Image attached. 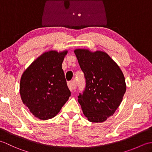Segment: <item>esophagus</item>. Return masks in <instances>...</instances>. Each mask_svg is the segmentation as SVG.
Segmentation results:
<instances>
[{"instance_id":"1","label":"esophagus","mask_w":152,"mask_h":152,"mask_svg":"<svg viewBox=\"0 0 152 152\" xmlns=\"http://www.w3.org/2000/svg\"><path fill=\"white\" fill-rule=\"evenodd\" d=\"M67 85H68V87H69V88L71 91H72L73 90L75 89L76 88V83L74 82H69L67 83Z\"/></svg>"}]
</instances>
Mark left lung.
I'll use <instances>...</instances> for the list:
<instances>
[{
    "label": "left lung",
    "instance_id": "left-lung-1",
    "mask_svg": "<svg viewBox=\"0 0 152 152\" xmlns=\"http://www.w3.org/2000/svg\"><path fill=\"white\" fill-rule=\"evenodd\" d=\"M74 53L84 73L86 87L78 101L88 121H105L120 105L126 83L120 68L102 51L76 49Z\"/></svg>",
    "mask_w": 152,
    "mask_h": 152
}]
</instances>
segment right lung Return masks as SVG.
Listing matches in <instances>:
<instances>
[{
    "label": "right lung",
    "instance_id": "add662e5",
    "mask_svg": "<svg viewBox=\"0 0 152 152\" xmlns=\"http://www.w3.org/2000/svg\"><path fill=\"white\" fill-rule=\"evenodd\" d=\"M67 50L41 54L22 74L19 93L23 104L42 120L54 118L70 96L62 69Z\"/></svg>",
    "mask_w": 152,
    "mask_h": 152
}]
</instances>
